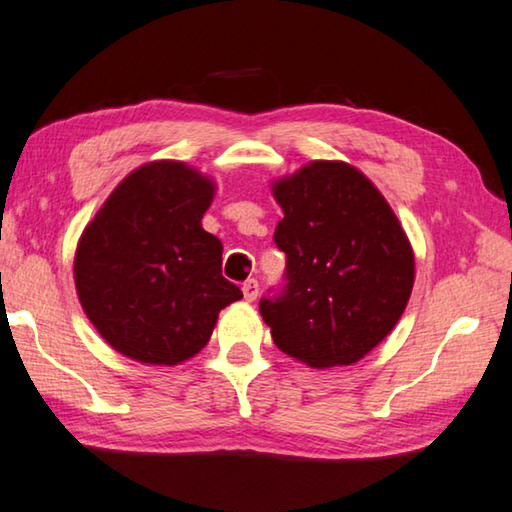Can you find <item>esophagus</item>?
<instances>
[{"instance_id": "obj_1", "label": "esophagus", "mask_w": 512, "mask_h": 512, "mask_svg": "<svg viewBox=\"0 0 512 512\" xmlns=\"http://www.w3.org/2000/svg\"><path fill=\"white\" fill-rule=\"evenodd\" d=\"M258 292H260V287H258V281H254V278H249V281L243 283V296H245V301H249V303L256 301Z\"/></svg>"}]
</instances>
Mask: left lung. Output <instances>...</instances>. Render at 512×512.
Segmentation results:
<instances>
[{"mask_svg": "<svg viewBox=\"0 0 512 512\" xmlns=\"http://www.w3.org/2000/svg\"><path fill=\"white\" fill-rule=\"evenodd\" d=\"M283 207L274 243L285 285L260 298L281 352L310 368L352 365L388 336L406 310L414 254L372 182L345 162L314 160L274 182Z\"/></svg>", "mask_w": 512, "mask_h": 512, "instance_id": "8db88e82", "label": "left lung"}]
</instances>
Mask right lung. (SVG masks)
<instances>
[{
    "instance_id": "right-lung-1",
    "label": "right lung",
    "mask_w": 512,
    "mask_h": 512,
    "mask_svg": "<svg viewBox=\"0 0 512 512\" xmlns=\"http://www.w3.org/2000/svg\"><path fill=\"white\" fill-rule=\"evenodd\" d=\"M214 182L185 162L129 173L84 229L73 274L89 321L113 350L178 365L207 345L218 312L243 298L220 272L223 243L200 220Z\"/></svg>"
}]
</instances>
